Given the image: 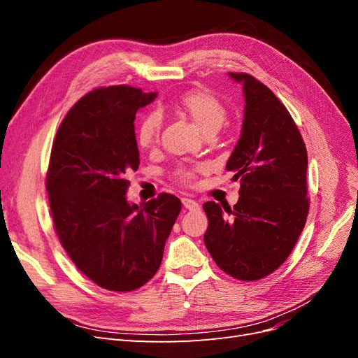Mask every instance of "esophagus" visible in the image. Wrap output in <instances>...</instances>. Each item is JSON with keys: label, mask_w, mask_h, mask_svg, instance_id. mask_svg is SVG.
<instances>
[{"label": "esophagus", "mask_w": 358, "mask_h": 358, "mask_svg": "<svg viewBox=\"0 0 358 358\" xmlns=\"http://www.w3.org/2000/svg\"><path fill=\"white\" fill-rule=\"evenodd\" d=\"M182 204H183V208L188 209V210H197V209H200L199 201L192 200V199H188V197H183L182 199Z\"/></svg>", "instance_id": "obj_1"}]
</instances>
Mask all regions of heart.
I'll return each instance as SVG.
<instances>
[{
  "instance_id": "b5f03b06",
  "label": "heart",
  "mask_w": 358,
  "mask_h": 358,
  "mask_svg": "<svg viewBox=\"0 0 358 358\" xmlns=\"http://www.w3.org/2000/svg\"><path fill=\"white\" fill-rule=\"evenodd\" d=\"M175 109L180 115H185L187 117H189L200 131L206 136L215 134L224 125L227 119V109L224 103L215 94L204 90L189 91L187 94H183L176 101ZM159 116L157 113L146 115L136 129L137 145L142 149H154L159 142ZM197 170L200 169H179L176 171V178L182 183H189Z\"/></svg>"
}]
</instances>
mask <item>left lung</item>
Here are the masks:
<instances>
[{"mask_svg":"<svg viewBox=\"0 0 358 358\" xmlns=\"http://www.w3.org/2000/svg\"><path fill=\"white\" fill-rule=\"evenodd\" d=\"M241 138L227 170L241 179L233 208L208 201L204 243L221 270L241 280L266 278L282 264L306 224L308 152L297 125L276 95L246 73Z\"/></svg>","mask_w":358,"mask_h":358,"instance_id":"left-lung-1","label":"left lung"}]
</instances>
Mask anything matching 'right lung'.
<instances>
[{
    "label": "right lung",
    "mask_w": 358,
    "mask_h": 358,
    "mask_svg": "<svg viewBox=\"0 0 358 358\" xmlns=\"http://www.w3.org/2000/svg\"><path fill=\"white\" fill-rule=\"evenodd\" d=\"M157 92L127 85L95 90L62 119L46 178L55 231L80 272L110 291H133L159 268L180 200H127L138 169L134 119Z\"/></svg>",
    "instance_id": "add662e5"
}]
</instances>
